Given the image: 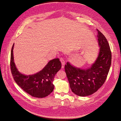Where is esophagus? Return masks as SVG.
I'll return each mask as SVG.
<instances>
[{
  "mask_svg": "<svg viewBox=\"0 0 121 121\" xmlns=\"http://www.w3.org/2000/svg\"><path fill=\"white\" fill-rule=\"evenodd\" d=\"M60 61L61 62V63H62V68H64V65L65 64V61L63 57H60Z\"/></svg>",
  "mask_w": 121,
  "mask_h": 121,
  "instance_id": "34e87169",
  "label": "esophagus"
}]
</instances>
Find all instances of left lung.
<instances>
[{
  "mask_svg": "<svg viewBox=\"0 0 121 121\" xmlns=\"http://www.w3.org/2000/svg\"><path fill=\"white\" fill-rule=\"evenodd\" d=\"M99 46L98 56L92 67L83 69L75 68L67 62L65 70L72 91L80 96L91 95L104 83L112 62V52L104 35L96 29Z\"/></svg>",
  "mask_w": 121,
  "mask_h": 121,
  "instance_id": "1",
  "label": "left lung"
}]
</instances>
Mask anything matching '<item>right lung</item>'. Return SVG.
Wrapping results in <instances>:
<instances>
[{
    "instance_id": "add662e5",
    "label": "right lung",
    "mask_w": 121,
    "mask_h": 121,
    "mask_svg": "<svg viewBox=\"0 0 121 121\" xmlns=\"http://www.w3.org/2000/svg\"><path fill=\"white\" fill-rule=\"evenodd\" d=\"M11 50L10 66L11 72L16 83L26 93L31 96L45 97L53 90V84L55 75L61 68V63L59 58L50 61L46 66L39 72L32 75L21 74L17 70L14 63L13 49Z\"/></svg>"
}]
</instances>
